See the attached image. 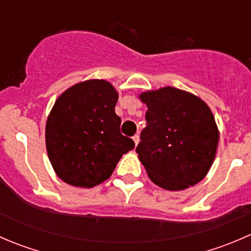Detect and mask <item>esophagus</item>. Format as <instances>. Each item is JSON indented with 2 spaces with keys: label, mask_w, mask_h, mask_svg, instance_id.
Returning <instances> with one entry per match:
<instances>
[{
  "label": "esophagus",
  "mask_w": 251,
  "mask_h": 251,
  "mask_svg": "<svg viewBox=\"0 0 251 251\" xmlns=\"http://www.w3.org/2000/svg\"><path fill=\"white\" fill-rule=\"evenodd\" d=\"M132 140H133V142H135L136 146H137L138 142H140V136H138V135H135V136H133V137H132Z\"/></svg>",
  "instance_id": "obj_1"
}]
</instances>
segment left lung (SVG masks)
I'll list each match as a JSON object with an SVG mask.
<instances>
[{
	"instance_id": "8db88e82",
	"label": "left lung",
	"mask_w": 251,
	"mask_h": 251,
	"mask_svg": "<svg viewBox=\"0 0 251 251\" xmlns=\"http://www.w3.org/2000/svg\"><path fill=\"white\" fill-rule=\"evenodd\" d=\"M147 126L136 151L149 178L182 191L206 176L219 146V128L206 103L187 91L163 87L140 95Z\"/></svg>"
}]
</instances>
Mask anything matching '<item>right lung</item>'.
I'll return each mask as SVG.
<instances>
[{"label":"right lung","instance_id":"right-lung-1","mask_svg":"<svg viewBox=\"0 0 251 251\" xmlns=\"http://www.w3.org/2000/svg\"><path fill=\"white\" fill-rule=\"evenodd\" d=\"M119 95L105 80H87L55 100L46 123L48 158L60 179L92 188L108 179L135 142L120 132Z\"/></svg>","mask_w":251,"mask_h":251}]
</instances>
